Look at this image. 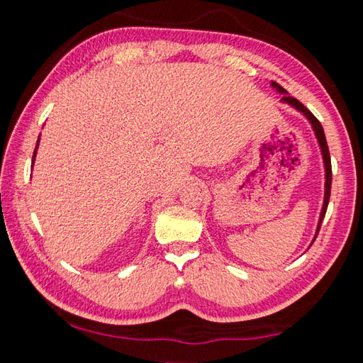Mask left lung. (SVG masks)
Segmentation results:
<instances>
[{
  "instance_id": "1",
  "label": "left lung",
  "mask_w": 363,
  "mask_h": 363,
  "mask_svg": "<svg viewBox=\"0 0 363 363\" xmlns=\"http://www.w3.org/2000/svg\"><path fill=\"white\" fill-rule=\"evenodd\" d=\"M274 88H277L284 97H281V101L290 104L294 108H298L299 112H303L307 120L312 123V128H314L315 131V136L318 139V144H320V149H322V155H323V162H325V171H327V181H325V200H323V208H322V214H320V220H318V227H317V235H318V230H320V225H322V220L325 218V213H327V208H328V201H330V192H331V160H330V150H328V144H327V139H325V133H323V128L320 125V121H318L314 113L311 112V110H307L303 104H301L298 99H294V97L288 96L286 91L281 88L280 84L277 83H272Z\"/></svg>"
}]
</instances>
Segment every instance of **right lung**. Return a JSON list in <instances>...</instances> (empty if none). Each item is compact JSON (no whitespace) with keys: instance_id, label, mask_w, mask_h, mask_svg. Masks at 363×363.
I'll return each instance as SVG.
<instances>
[{"instance_id":"obj_1","label":"right lung","mask_w":363,"mask_h":363,"mask_svg":"<svg viewBox=\"0 0 363 363\" xmlns=\"http://www.w3.org/2000/svg\"><path fill=\"white\" fill-rule=\"evenodd\" d=\"M40 140V139H38ZM35 153H36V149H35ZM35 153H33V158H35Z\"/></svg>"}]
</instances>
